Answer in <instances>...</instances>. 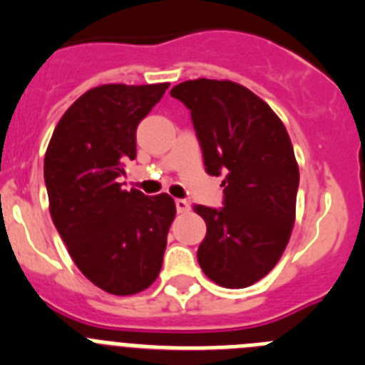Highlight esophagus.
Here are the masks:
<instances>
[{
    "instance_id": "34e87169",
    "label": "esophagus",
    "mask_w": 365,
    "mask_h": 365,
    "mask_svg": "<svg viewBox=\"0 0 365 365\" xmlns=\"http://www.w3.org/2000/svg\"><path fill=\"white\" fill-rule=\"evenodd\" d=\"M175 208L179 214H186L190 210V202L186 199H175Z\"/></svg>"
}]
</instances>
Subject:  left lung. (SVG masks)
<instances>
[{
	"label": "left lung",
	"instance_id": "8db88e82",
	"mask_svg": "<svg viewBox=\"0 0 365 365\" xmlns=\"http://www.w3.org/2000/svg\"><path fill=\"white\" fill-rule=\"evenodd\" d=\"M192 115L206 172L222 175V206H195L205 219L202 272L227 289H243L274 269L291 237L299 170L276 113L228 80H188L170 91Z\"/></svg>",
	"mask_w": 365,
	"mask_h": 365
}]
</instances>
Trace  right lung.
I'll use <instances>...</instances> for the list:
<instances>
[{
    "mask_svg": "<svg viewBox=\"0 0 365 365\" xmlns=\"http://www.w3.org/2000/svg\"><path fill=\"white\" fill-rule=\"evenodd\" d=\"M168 86L89 89L63 113L45 153L54 227L83 276L109 294L144 291L163 267L175 202L125 192L118 177L137 157V125Z\"/></svg>",
    "mask_w": 365,
    "mask_h": 365,
    "instance_id": "right-lung-1",
    "label": "right lung"
}]
</instances>
